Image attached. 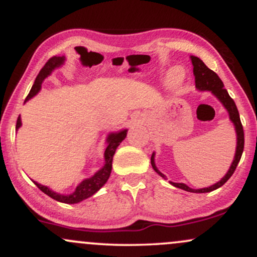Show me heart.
Wrapping results in <instances>:
<instances>
[{"mask_svg": "<svg viewBox=\"0 0 257 257\" xmlns=\"http://www.w3.org/2000/svg\"><path fill=\"white\" fill-rule=\"evenodd\" d=\"M181 72V70L180 69H175V70H173L172 72H170V75H169V83H170V85H173V87H176V85H179L180 83H181V81H182V73L181 75H180L179 77L178 78L177 76L178 73H180Z\"/></svg>", "mask_w": 257, "mask_h": 257, "instance_id": "b5f03b06", "label": "heart"}]
</instances>
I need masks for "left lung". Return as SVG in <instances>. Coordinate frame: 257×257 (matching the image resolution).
Listing matches in <instances>:
<instances>
[{"instance_id":"obj_1","label":"left lung","mask_w":257,"mask_h":257,"mask_svg":"<svg viewBox=\"0 0 257 257\" xmlns=\"http://www.w3.org/2000/svg\"><path fill=\"white\" fill-rule=\"evenodd\" d=\"M191 60H192V65H193V73H194V78H196V88L199 90H210L211 93L216 96L217 99L222 102V105L225 106V108L228 111L229 113V119L232 120L233 124L235 126V132H237V149H235V156L234 159H233L231 167H229L228 172L222 179L220 180L219 182L210 186V187H205V188H200V190H193V188L188 187L187 185L185 184H176V182H170L173 186L175 187L181 188V190L187 191V192H193V193H205V192H211V191L216 190V188L221 187L222 185H225L231 176L234 173L235 168H237L238 163H239L241 153H243L244 150V131H243V125H241L240 122V117H239V112H238L237 106H235L234 100H233L231 96H229L228 91H227L225 88H223V83L221 81L219 76L215 73L213 70L209 69L206 65L200 60L199 58L197 57H191ZM151 164L152 168L156 170V173H158L162 178L166 179V176L163 175L159 170L157 169L155 164V153L152 155L151 157Z\"/></svg>"}]
</instances>
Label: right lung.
<instances>
[{
    "instance_id": "obj_1",
    "label": "right lung",
    "mask_w": 257,
    "mask_h": 257,
    "mask_svg": "<svg viewBox=\"0 0 257 257\" xmlns=\"http://www.w3.org/2000/svg\"><path fill=\"white\" fill-rule=\"evenodd\" d=\"M64 60H65L64 57H52L46 64H44V66L41 69L40 73H38L36 79H35V83L32 85L30 93H29L28 96H26V100L31 99L32 96L36 95L38 90L41 89V84H42L43 79L46 78L47 76L51 75V72L55 69V67L60 66V65L64 63ZM20 125H22V119H20V116H19L17 119L16 128L18 129ZM125 137H126V129H124V131H120L119 133H116V134L108 135L107 147H106L105 150V166L102 167L98 173L94 174V176H91L90 179L83 180V181L77 186V188H76L75 192L72 194L64 196V194L53 192V191L49 190L48 187L37 184V182H35V185H36L43 193H46L47 196L51 197V198L58 200V202L66 203V204H75V203H78L81 202V200L88 198V197L93 196L96 191L100 190V188L105 185V182L107 181L108 178H110L111 169H112V158H113L116 149L118 147L119 144L124 140Z\"/></svg>"
}]
</instances>
